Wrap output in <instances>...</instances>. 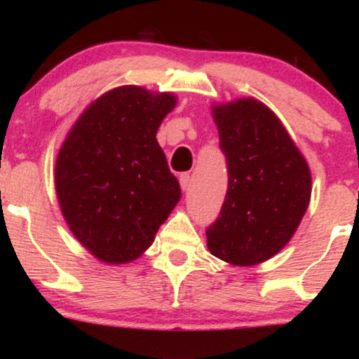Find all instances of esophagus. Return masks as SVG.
I'll return each instance as SVG.
<instances>
[{"mask_svg": "<svg viewBox=\"0 0 359 359\" xmlns=\"http://www.w3.org/2000/svg\"><path fill=\"white\" fill-rule=\"evenodd\" d=\"M179 182H180V187H182V191H189V187H191V175L189 174H182L179 177Z\"/></svg>", "mask_w": 359, "mask_h": 359, "instance_id": "esophagus-1", "label": "esophagus"}]
</instances>
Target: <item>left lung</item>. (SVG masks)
Masks as SVG:
<instances>
[{"mask_svg": "<svg viewBox=\"0 0 359 359\" xmlns=\"http://www.w3.org/2000/svg\"><path fill=\"white\" fill-rule=\"evenodd\" d=\"M212 119L229 182L205 231L208 248L231 265H258L297 231L311 203V168L277 114L255 97L212 104Z\"/></svg>", "mask_w": 359, "mask_h": 359, "instance_id": "8db88e82", "label": "left lung"}]
</instances>
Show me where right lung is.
I'll return each instance as SVG.
<instances>
[{"label": "right lung", "instance_id": "right-lung-1", "mask_svg": "<svg viewBox=\"0 0 359 359\" xmlns=\"http://www.w3.org/2000/svg\"><path fill=\"white\" fill-rule=\"evenodd\" d=\"M172 93L119 86L82 111L55 162V192L76 240L100 262L142 257L180 199L156 131Z\"/></svg>", "mask_w": 359, "mask_h": 359}]
</instances>
